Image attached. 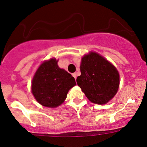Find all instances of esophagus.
<instances>
[{"label": "esophagus", "mask_w": 147, "mask_h": 147, "mask_svg": "<svg viewBox=\"0 0 147 147\" xmlns=\"http://www.w3.org/2000/svg\"><path fill=\"white\" fill-rule=\"evenodd\" d=\"M72 75L73 76V77H74V78H75V79H77V74H76L75 72H74V73H72Z\"/></svg>", "instance_id": "esophagus-1"}]
</instances>
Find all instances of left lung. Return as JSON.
<instances>
[{"label": "left lung", "mask_w": 147, "mask_h": 147, "mask_svg": "<svg viewBox=\"0 0 147 147\" xmlns=\"http://www.w3.org/2000/svg\"><path fill=\"white\" fill-rule=\"evenodd\" d=\"M80 70L77 85L91 102L102 105L115 96L119 87V74L105 58L94 52L86 55Z\"/></svg>", "instance_id": "1"}]
</instances>
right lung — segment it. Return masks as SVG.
<instances>
[{"mask_svg":"<svg viewBox=\"0 0 147 147\" xmlns=\"http://www.w3.org/2000/svg\"><path fill=\"white\" fill-rule=\"evenodd\" d=\"M76 85L75 79L57 66L51 59L42 63L32 81V93L39 103L48 107H56L66 98L69 90Z\"/></svg>","mask_w":147,"mask_h":147,"instance_id":"add662e5","label":"right lung"}]
</instances>
